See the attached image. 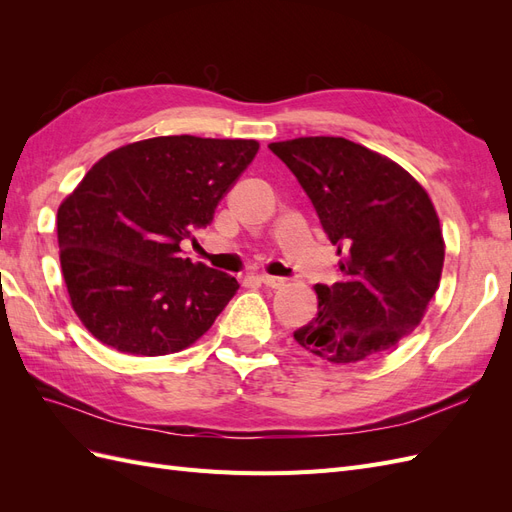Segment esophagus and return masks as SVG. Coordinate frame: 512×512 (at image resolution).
Segmentation results:
<instances>
[{
    "instance_id": "34e87169",
    "label": "esophagus",
    "mask_w": 512,
    "mask_h": 512,
    "mask_svg": "<svg viewBox=\"0 0 512 512\" xmlns=\"http://www.w3.org/2000/svg\"><path fill=\"white\" fill-rule=\"evenodd\" d=\"M258 282L269 286V288H282V286H284V277H275V275L260 273V275H258Z\"/></svg>"
}]
</instances>
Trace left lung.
I'll use <instances>...</instances> for the list:
<instances>
[{
  "mask_svg": "<svg viewBox=\"0 0 512 512\" xmlns=\"http://www.w3.org/2000/svg\"><path fill=\"white\" fill-rule=\"evenodd\" d=\"M269 149L342 256V280L316 284L318 314L294 331L297 344L339 365L395 348L418 327L442 275L444 241L427 192L393 160L342 136Z\"/></svg>",
  "mask_w": 512,
  "mask_h": 512,
  "instance_id": "8db88e82",
  "label": "left lung"
}]
</instances>
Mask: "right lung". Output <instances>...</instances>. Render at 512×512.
Returning <instances> with one entry per match:
<instances>
[{
	"mask_svg": "<svg viewBox=\"0 0 512 512\" xmlns=\"http://www.w3.org/2000/svg\"><path fill=\"white\" fill-rule=\"evenodd\" d=\"M256 151V141L158 136L91 166L57 211L61 271L91 335L119 352L162 356L211 329L239 284L183 258L181 241L213 222Z\"/></svg>",
	"mask_w": 512,
	"mask_h": 512,
	"instance_id": "add662e5",
	"label": "right lung"
}]
</instances>
